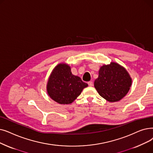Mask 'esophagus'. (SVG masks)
<instances>
[{
	"label": "esophagus",
	"instance_id": "34e87169",
	"mask_svg": "<svg viewBox=\"0 0 153 153\" xmlns=\"http://www.w3.org/2000/svg\"><path fill=\"white\" fill-rule=\"evenodd\" d=\"M88 84H89V86H92L93 85V82L92 81H89V82H88Z\"/></svg>",
	"mask_w": 153,
	"mask_h": 153
}]
</instances>
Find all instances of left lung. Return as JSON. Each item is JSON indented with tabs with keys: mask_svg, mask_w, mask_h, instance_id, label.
Wrapping results in <instances>:
<instances>
[{
	"mask_svg": "<svg viewBox=\"0 0 153 153\" xmlns=\"http://www.w3.org/2000/svg\"><path fill=\"white\" fill-rule=\"evenodd\" d=\"M131 84L132 78L127 70L114 62L102 65L94 81V88L99 94L111 102L122 99L128 94Z\"/></svg>",
	"mask_w": 153,
	"mask_h": 153,
	"instance_id": "left-lung-1",
	"label": "left lung"
}]
</instances>
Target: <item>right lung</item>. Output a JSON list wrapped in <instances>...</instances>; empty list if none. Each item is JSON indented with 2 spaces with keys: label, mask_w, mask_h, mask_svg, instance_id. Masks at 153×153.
<instances>
[{
  "label": "right lung",
  "mask_w": 153,
  "mask_h": 153,
  "mask_svg": "<svg viewBox=\"0 0 153 153\" xmlns=\"http://www.w3.org/2000/svg\"><path fill=\"white\" fill-rule=\"evenodd\" d=\"M88 86L81 77L72 74L69 64L60 63L52 71L46 90L53 101L60 104H69L74 102Z\"/></svg>",
  "instance_id": "obj_1"
}]
</instances>
